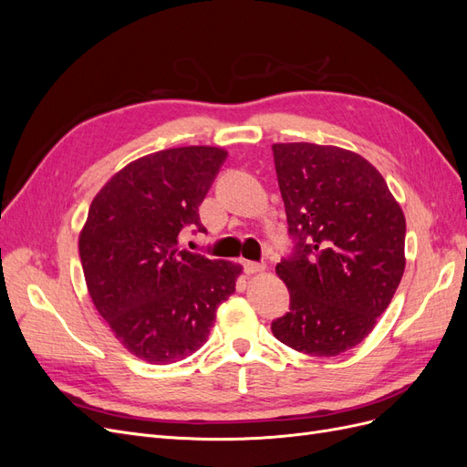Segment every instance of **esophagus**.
I'll list each match as a JSON object with an SVG mask.
<instances>
[{
    "label": "esophagus",
    "instance_id": "obj_1",
    "mask_svg": "<svg viewBox=\"0 0 467 467\" xmlns=\"http://www.w3.org/2000/svg\"><path fill=\"white\" fill-rule=\"evenodd\" d=\"M244 268H245L247 275H255V273L265 271V265L263 263H255V261H244Z\"/></svg>",
    "mask_w": 467,
    "mask_h": 467
}]
</instances>
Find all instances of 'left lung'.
I'll return each instance as SVG.
<instances>
[{"label":"left lung","instance_id":"obj_1","mask_svg":"<svg viewBox=\"0 0 467 467\" xmlns=\"http://www.w3.org/2000/svg\"><path fill=\"white\" fill-rule=\"evenodd\" d=\"M290 255L276 265L290 312L271 329L312 357L357 347L386 312L405 271V216L378 169L335 146L275 144Z\"/></svg>","mask_w":467,"mask_h":467}]
</instances>
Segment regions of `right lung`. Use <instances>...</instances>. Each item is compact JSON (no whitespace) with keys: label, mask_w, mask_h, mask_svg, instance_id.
<instances>
[{"label":"right lung","mask_w":467,"mask_h":467,"mask_svg":"<svg viewBox=\"0 0 467 467\" xmlns=\"http://www.w3.org/2000/svg\"><path fill=\"white\" fill-rule=\"evenodd\" d=\"M228 151L210 146L144 155L89 206L79 259L97 312L134 357L169 364L199 350L242 266L179 249Z\"/></svg>","instance_id":"obj_1"}]
</instances>
